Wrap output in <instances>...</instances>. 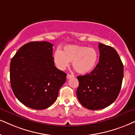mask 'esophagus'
Instances as JSON below:
<instances>
[{"label":"esophagus","instance_id":"obj_1","mask_svg":"<svg viewBox=\"0 0 135 135\" xmlns=\"http://www.w3.org/2000/svg\"><path fill=\"white\" fill-rule=\"evenodd\" d=\"M73 75H71L70 74H67V75H66V78H68V79H69V78H70L71 77H73Z\"/></svg>","mask_w":135,"mask_h":135}]
</instances>
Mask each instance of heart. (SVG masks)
I'll return each instance as SVG.
<instances>
[{"instance_id":"obj_1","label":"heart","mask_w":135,"mask_h":135,"mask_svg":"<svg viewBox=\"0 0 135 135\" xmlns=\"http://www.w3.org/2000/svg\"><path fill=\"white\" fill-rule=\"evenodd\" d=\"M98 53L93 48L80 45L65 46L62 51L57 49L54 54V63L60 70H64L72 61V66L78 73H90L96 66Z\"/></svg>"}]
</instances>
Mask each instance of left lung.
I'll use <instances>...</instances> for the list:
<instances>
[{"label": "left lung", "mask_w": 135, "mask_h": 135, "mask_svg": "<svg viewBox=\"0 0 135 135\" xmlns=\"http://www.w3.org/2000/svg\"><path fill=\"white\" fill-rule=\"evenodd\" d=\"M99 63L93 71L78 76L76 96L82 106L100 110L112 104L118 96L123 78V65L115 49L99 44Z\"/></svg>", "instance_id": "1"}]
</instances>
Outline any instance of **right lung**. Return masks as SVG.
<instances>
[{
    "instance_id": "add662e5",
    "label": "right lung",
    "mask_w": 135,
    "mask_h": 135,
    "mask_svg": "<svg viewBox=\"0 0 135 135\" xmlns=\"http://www.w3.org/2000/svg\"><path fill=\"white\" fill-rule=\"evenodd\" d=\"M53 45L31 42L19 49L11 60L10 79L15 96L23 105L44 110L57 100L66 74L55 67Z\"/></svg>"
}]
</instances>
